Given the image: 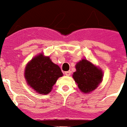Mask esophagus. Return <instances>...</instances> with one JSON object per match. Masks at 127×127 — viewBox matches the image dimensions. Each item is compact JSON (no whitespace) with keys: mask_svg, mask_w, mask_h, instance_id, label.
<instances>
[{"mask_svg":"<svg viewBox=\"0 0 127 127\" xmlns=\"http://www.w3.org/2000/svg\"><path fill=\"white\" fill-rule=\"evenodd\" d=\"M65 74L66 75V76H69L71 75V71H65Z\"/></svg>","mask_w":127,"mask_h":127,"instance_id":"34e87169","label":"esophagus"}]
</instances>
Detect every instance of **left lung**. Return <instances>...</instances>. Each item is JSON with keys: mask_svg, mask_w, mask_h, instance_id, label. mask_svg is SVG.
I'll list each match as a JSON object with an SVG mask.
<instances>
[{"mask_svg": "<svg viewBox=\"0 0 127 127\" xmlns=\"http://www.w3.org/2000/svg\"><path fill=\"white\" fill-rule=\"evenodd\" d=\"M76 71L73 74L74 80L82 92L88 93L94 90L102 80L103 74L86 60H82L76 65Z\"/></svg>", "mask_w": 127, "mask_h": 127, "instance_id": "obj_1", "label": "left lung"}]
</instances>
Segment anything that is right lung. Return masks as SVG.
Wrapping results in <instances>:
<instances>
[{"label": "right lung", "mask_w": 127, "mask_h": 127, "mask_svg": "<svg viewBox=\"0 0 127 127\" xmlns=\"http://www.w3.org/2000/svg\"><path fill=\"white\" fill-rule=\"evenodd\" d=\"M62 76L58 65L53 64L49 57H45L42 54L31 60L25 71L27 83L39 94L50 92L58 78Z\"/></svg>", "instance_id": "right-lung-1"}]
</instances>
